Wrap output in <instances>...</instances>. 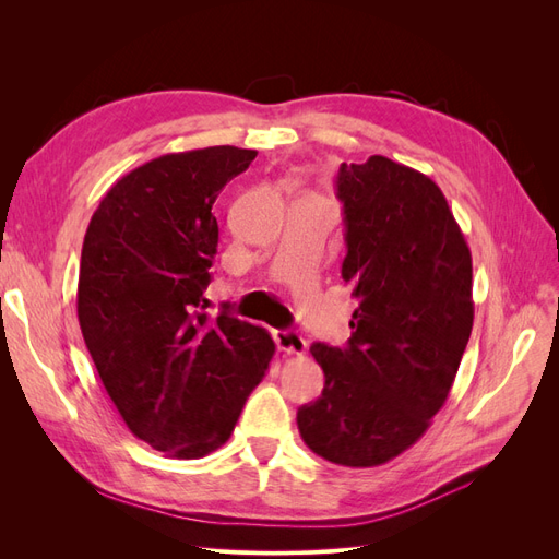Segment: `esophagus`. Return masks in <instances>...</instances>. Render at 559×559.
<instances>
[{
    "label": "esophagus",
    "instance_id": "obj_1",
    "mask_svg": "<svg viewBox=\"0 0 559 559\" xmlns=\"http://www.w3.org/2000/svg\"><path fill=\"white\" fill-rule=\"evenodd\" d=\"M275 343L284 354H306L308 349L306 337L296 331H275Z\"/></svg>",
    "mask_w": 559,
    "mask_h": 559
}]
</instances>
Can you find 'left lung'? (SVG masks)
<instances>
[{
  "mask_svg": "<svg viewBox=\"0 0 559 559\" xmlns=\"http://www.w3.org/2000/svg\"><path fill=\"white\" fill-rule=\"evenodd\" d=\"M343 280L359 298L347 347L314 343L324 392L298 408L306 445L326 462L368 468L415 445L443 408L473 329V265L438 186L370 156L343 163Z\"/></svg>",
  "mask_w": 559,
  "mask_h": 559,
  "instance_id": "1",
  "label": "left lung"
}]
</instances>
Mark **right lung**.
I'll return each instance as SVG.
<instances>
[{
	"instance_id": "add662e5",
	"label": "right lung",
	"mask_w": 559,
	"mask_h": 559,
	"mask_svg": "<svg viewBox=\"0 0 559 559\" xmlns=\"http://www.w3.org/2000/svg\"><path fill=\"white\" fill-rule=\"evenodd\" d=\"M257 151L207 146L148 160L99 200L81 249L76 314L128 429L175 460L222 448L275 354L270 333L205 312L212 205Z\"/></svg>"
}]
</instances>
